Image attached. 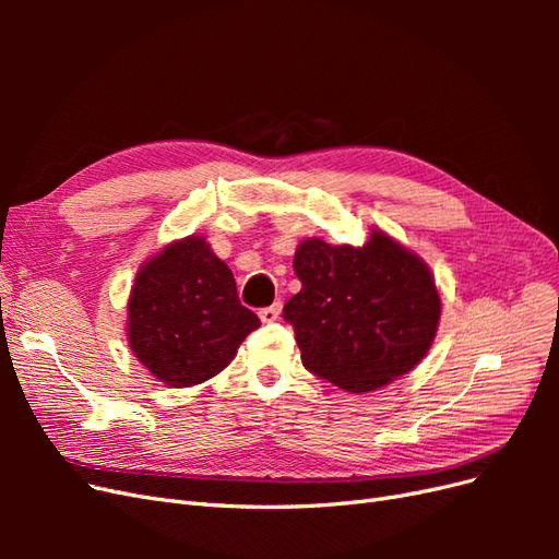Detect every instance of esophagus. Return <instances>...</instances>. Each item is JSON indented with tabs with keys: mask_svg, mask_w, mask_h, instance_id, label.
<instances>
[{
	"mask_svg": "<svg viewBox=\"0 0 559 559\" xmlns=\"http://www.w3.org/2000/svg\"><path fill=\"white\" fill-rule=\"evenodd\" d=\"M280 314H282V302H280V300H275L273 306H267V308H263V310L259 312L261 321H265V324H270V321H277Z\"/></svg>",
	"mask_w": 559,
	"mask_h": 559,
	"instance_id": "obj_1",
	"label": "esophagus"
}]
</instances>
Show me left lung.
<instances>
[{
  "instance_id": "left-lung-1",
  "label": "left lung",
  "mask_w": 559,
  "mask_h": 559,
  "mask_svg": "<svg viewBox=\"0 0 559 559\" xmlns=\"http://www.w3.org/2000/svg\"><path fill=\"white\" fill-rule=\"evenodd\" d=\"M294 270L302 289L286 300L310 373L345 392H373L413 370L433 343L441 296L429 265L382 230L364 247L302 240Z\"/></svg>"
}]
</instances>
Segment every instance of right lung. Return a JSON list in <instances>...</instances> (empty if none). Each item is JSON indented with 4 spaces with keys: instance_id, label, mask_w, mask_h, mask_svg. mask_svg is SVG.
Instances as JSON below:
<instances>
[{
    "instance_id": "1",
    "label": "right lung",
    "mask_w": 559,
    "mask_h": 559,
    "mask_svg": "<svg viewBox=\"0 0 559 559\" xmlns=\"http://www.w3.org/2000/svg\"><path fill=\"white\" fill-rule=\"evenodd\" d=\"M259 326L238 298L230 267L202 235L163 247L134 277L128 343L148 373L170 386L222 373Z\"/></svg>"
}]
</instances>
